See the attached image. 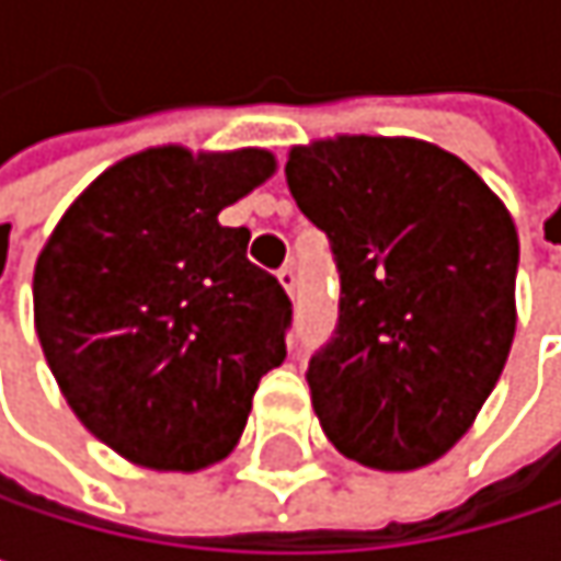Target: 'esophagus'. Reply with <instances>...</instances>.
<instances>
[{
  "mask_svg": "<svg viewBox=\"0 0 561 561\" xmlns=\"http://www.w3.org/2000/svg\"><path fill=\"white\" fill-rule=\"evenodd\" d=\"M276 276H279L282 288H285V291L291 295V291H295V282H298V276H295V266H282Z\"/></svg>",
  "mask_w": 561,
  "mask_h": 561,
  "instance_id": "obj_1",
  "label": "esophagus"
}]
</instances>
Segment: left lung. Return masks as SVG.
I'll list each match as a JSON object with an SVG mask.
<instances>
[{
  "label": "left lung",
  "mask_w": 561,
  "mask_h": 561,
  "mask_svg": "<svg viewBox=\"0 0 561 561\" xmlns=\"http://www.w3.org/2000/svg\"><path fill=\"white\" fill-rule=\"evenodd\" d=\"M285 181L341 273L334 337L305 374L328 442L377 471L438 461L471 428L513 344L510 210L478 171L422 139L295 146Z\"/></svg>",
  "instance_id": "left-lung-1"
}]
</instances>
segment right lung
<instances>
[{
	"mask_svg": "<svg viewBox=\"0 0 561 561\" xmlns=\"http://www.w3.org/2000/svg\"><path fill=\"white\" fill-rule=\"evenodd\" d=\"M276 171L266 149H146L106 169L35 263V331L73 415L116 455L201 471L233 451L291 301L217 214Z\"/></svg>",
	"mask_w": 561,
	"mask_h": 561,
	"instance_id": "1",
	"label": "right lung"
}]
</instances>
